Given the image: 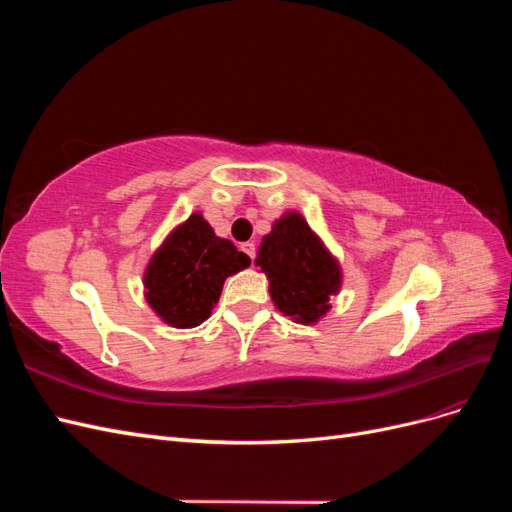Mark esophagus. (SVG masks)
<instances>
[{"mask_svg": "<svg viewBox=\"0 0 512 512\" xmlns=\"http://www.w3.org/2000/svg\"><path fill=\"white\" fill-rule=\"evenodd\" d=\"M241 250L254 260V256H256V245H254V241H247V243H243V245H241Z\"/></svg>", "mask_w": 512, "mask_h": 512, "instance_id": "34e87169", "label": "esophagus"}]
</instances>
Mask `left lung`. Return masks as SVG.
<instances>
[{"mask_svg": "<svg viewBox=\"0 0 512 512\" xmlns=\"http://www.w3.org/2000/svg\"><path fill=\"white\" fill-rule=\"evenodd\" d=\"M254 265L267 275L273 305L297 324H316L342 290L339 260L299 211H286L262 237Z\"/></svg>", "mask_w": 512, "mask_h": 512, "instance_id": "left-lung-1", "label": "left lung"}]
</instances>
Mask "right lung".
<instances>
[{
	"instance_id": "1",
	"label": "right lung",
	"mask_w": 512,
	"mask_h": 512,
	"mask_svg": "<svg viewBox=\"0 0 512 512\" xmlns=\"http://www.w3.org/2000/svg\"><path fill=\"white\" fill-rule=\"evenodd\" d=\"M250 267V256L213 232L203 213L194 211L177 224L149 258L145 301L164 324L194 329L220 301L226 277Z\"/></svg>"
}]
</instances>
